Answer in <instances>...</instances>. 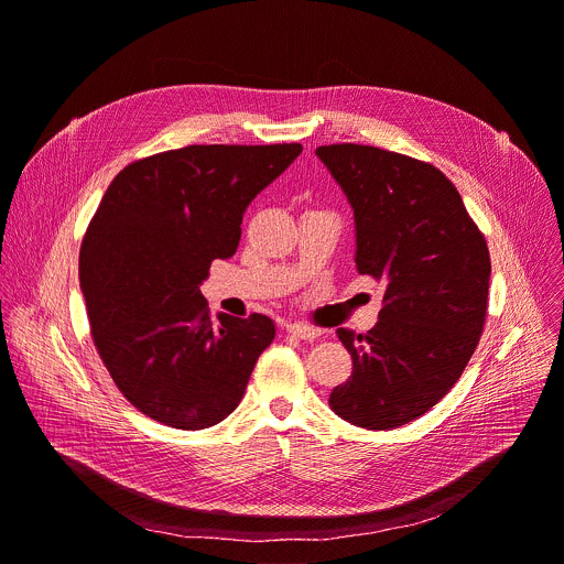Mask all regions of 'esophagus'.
<instances>
[{"label":"esophagus","instance_id":"34e87169","mask_svg":"<svg viewBox=\"0 0 564 564\" xmlns=\"http://www.w3.org/2000/svg\"><path fill=\"white\" fill-rule=\"evenodd\" d=\"M285 330H288L292 337H299V340H315V337L319 335V328L308 326V324H299V322L285 324Z\"/></svg>","mask_w":564,"mask_h":564}]
</instances>
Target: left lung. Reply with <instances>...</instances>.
Listing matches in <instances>:
<instances>
[{"instance_id": "8db88e82", "label": "left lung", "mask_w": 564, "mask_h": 564, "mask_svg": "<svg viewBox=\"0 0 564 564\" xmlns=\"http://www.w3.org/2000/svg\"><path fill=\"white\" fill-rule=\"evenodd\" d=\"M315 154L354 208L358 272L386 283L377 326L365 335L337 328L354 371L328 403L360 429H399L452 390L476 351L490 251L435 165L354 142Z\"/></svg>"}]
</instances>
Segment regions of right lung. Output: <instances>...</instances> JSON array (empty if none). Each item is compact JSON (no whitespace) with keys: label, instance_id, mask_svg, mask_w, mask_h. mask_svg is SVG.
Masks as SVG:
<instances>
[{"label":"right lung","instance_id":"add662e5","mask_svg":"<svg viewBox=\"0 0 564 564\" xmlns=\"http://www.w3.org/2000/svg\"><path fill=\"white\" fill-rule=\"evenodd\" d=\"M283 144H191L129 163L110 181L79 256L95 349L142 415L181 431L238 408L274 335L260 313L210 317L199 290L231 258L251 199L299 154Z\"/></svg>","mask_w":564,"mask_h":564}]
</instances>
